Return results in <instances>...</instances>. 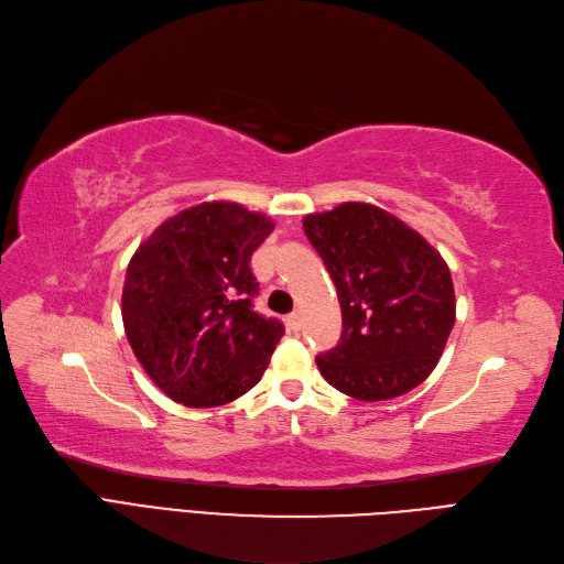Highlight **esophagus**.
<instances>
[{"label": "esophagus", "mask_w": 564, "mask_h": 564, "mask_svg": "<svg viewBox=\"0 0 564 564\" xmlns=\"http://www.w3.org/2000/svg\"><path fill=\"white\" fill-rule=\"evenodd\" d=\"M286 326H289V332L299 334V332H301V326H303V317H301V313H291V315L286 317Z\"/></svg>", "instance_id": "1"}]
</instances>
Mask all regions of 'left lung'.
<instances>
[{"label": "left lung", "mask_w": 564, "mask_h": 564, "mask_svg": "<svg viewBox=\"0 0 564 564\" xmlns=\"http://www.w3.org/2000/svg\"><path fill=\"white\" fill-rule=\"evenodd\" d=\"M303 230L332 275L343 334L315 361L338 392L394 399L430 378L455 324L451 268L417 230L368 203L307 215Z\"/></svg>", "instance_id": "obj_1"}]
</instances>
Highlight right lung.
I'll use <instances>...</instances> for the list:
<instances>
[{
  "label": "right lung",
  "mask_w": 564,
  "mask_h": 564,
  "mask_svg": "<svg viewBox=\"0 0 564 564\" xmlns=\"http://www.w3.org/2000/svg\"><path fill=\"white\" fill-rule=\"evenodd\" d=\"M273 228L238 203H200L163 221L132 254L121 296L126 336L172 401L224 405L261 380L284 326L254 313L249 259Z\"/></svg>",
  "instance_id": "obj_1"
}]
</instances>
